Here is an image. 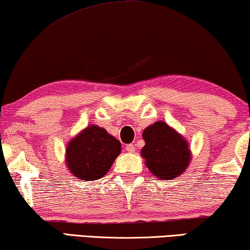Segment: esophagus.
Wrapping results in <instances>:
<instances>
[{
	"label": "esophagus",
	"mask_w": 250,
	"mask_h": 250,
	"mask_svg": "<svg viewBox=\"0 0 250 250\" xmlns=\"http://www.w3.org/2000/svg\"><path fill=\"white\" fill-rule=\"evenodd\" d=\"M125 150L128 151V152H135V150H136L135 145H132V144L126 145V146H125Z\"/></svg>",
	"instance_id": "esophagus-1"
}]
</instances>
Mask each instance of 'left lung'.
I'll use <instances>...</instances> for the list:
<instances>
[{
	"instance_id": "left-lung-1",
	"label": "left lung",
	"mask_w": 250,
	"mask_h": 250,
	"mask_svg": "<svg viewBox=\"0 0 250 250\" xmlns=\"http://www.w3.org/2000/svg\"><path fill=\"white\" fill-rule=\"evenodd\" d=\"M145 146L141 156L154 176L169 181L188 168L191 161L188 144L180 133L163 121H157L144 130Z\"/></svg>"
}]
</instances>
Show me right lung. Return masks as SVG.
<instances>
[{"instance_id": "right-lung-1", "label": "right lung", "mask_w": 250, "mask_h": 250, "mask_svg": "<svg viewBox=\"0 0 250 250\" xmlns=\"http://www.w3.org/2000/svg\"><path fill=\"white\" fill-rule=\"evenodd\" d=\"M120 152V141L105 129L92 125L67 145L66 165L81 180L96 181L109 172Z\"/></svg>"}]
</instances>
